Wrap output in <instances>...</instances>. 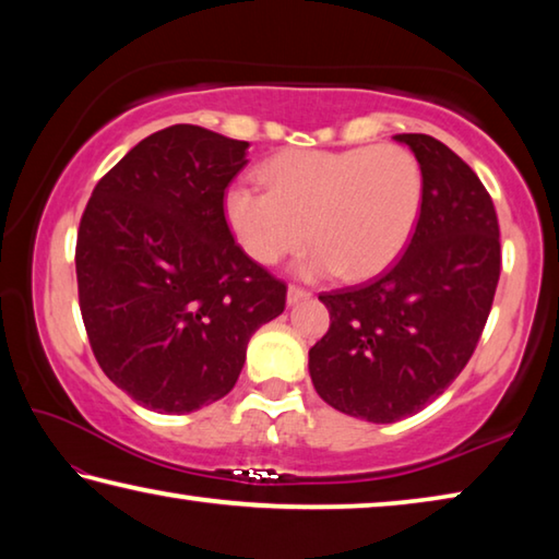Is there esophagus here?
Returning a JSON list of instances; mask_svg holds the SVG:
<instances>
[{"mask_svg": "<svg viewBox=\"0 0 559 559\" xmlns=\"http://www.w3.org/2000/svg\"><path fill=\"white\" fill-rule=\"evenodd\" d=\"M310 298V290L308 288H300V286H290L288 288V306H296L300 300H308Z\"/></svg>", "mask_w": 559, "mask_h": 559, "instance_id": "obj_1", "label": "esophagus"}]
</instances>
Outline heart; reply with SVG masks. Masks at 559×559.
<instances>
[{
	"label": "heart",
	"mask_w": 559,
	"mask_h": 559,
	"mask_svg": "<svg viewBox=\"0 0 559 559\" xmlns=\"http://www.w3.org/2000/svg\"><path fill=\"white\" fill-rule=\"evenodd\" d=\"M259 177L266 192L231 187L224 216L261 266H276L313 239L318 249L300 261V276L372 278L402 257L421 219V165L400 145L286 150Z\"/></svg>",
	"instance_id": "b5f03b06"
}]
</instances>
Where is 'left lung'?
I'll return each mask as SVG.
<instances>
[{
	"label": "left lung",
	"instance_id": "left-lung-1",
	"mask_svg": "<svg viewBox=\"0 0 559 559\" xmlns=\"http://www.w3.org/2000/svg\"><path fill=\"white\" fill-rule=\"evenodd\" d=\"M424 173L409 246L382 276L320 293L328 333L310 380L333 409L392 424L437 400L476 349L500 278V229L478 175L441 140L404 132Z\"/></svg>",
	"mask_w": 559,
	"mask_h": 559
}]
</instances>
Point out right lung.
<instances>
[{"instance_id":"obj_1","label":"right lung","mask_w":559,"mask_h":559,"mask_svg":"<svg viewBox=\"0 0 559 559\" xmlns=\"http://www.w3.org/2000/svg\"><path fill=\"white\" fill-rule=\"evenodd\" d=\"M243 140L173 126L100 177L75 241L79 306L100 370L138 404L187 414L234 390L286 283L246 257L224 192Z\"/></svg>"}]
</instances>
